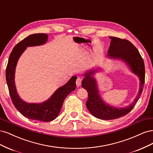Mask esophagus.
<instances>
[{
    "mask_svg": "<svg viewBox=\"0 0 153 153\" xmlns=\"http://www.w3.org/2000/svg\"><path fill=\"white\" fill-rule=\"evenodd\" d=\"M82 80V78L81 77H78L76 79V85L77 86H80L81 85V82Z\"/></svg>",
    "mask_w": 153,
    "mask_h": 153,
    "instance_id": "esophagus-1",
    "label": "esophagus"
}]
</instances>
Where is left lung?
<instances>
[{
	"label": "left lung",
	"instance_id": "obj_1",
	"mask_svg": "<svg viewBox=\"0 0 153 153\" xmlns=\"http://www.w3.org/2000/svg\"><path fill=\"white\" fill-rule=\"evenodd\" d=\"M109 38L111 42L107 56L112 58H120L126 62L131 70L139 77L140 84L139 94L131 104L125 108H115L108 105L101 99L96 80L92 76L95 71H91L85 74V77L82 81L81 86L88 93V100L86 103L87 109L93 116L105 120L117 119L130 112L139 99L145 82L144 62L135 46L125 39L115 37H109Z\"/></svg>",
	"mask_w": 153,
	"mask_h": 153
}]
</instances>
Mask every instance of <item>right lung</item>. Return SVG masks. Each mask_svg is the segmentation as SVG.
<instances>
[{
    "mask_svg": "<svg viewBox=\"0 0 153 153\" xmlns=\"http://www.w3.org/2000/svg\"><path fill=\"white\" fill-rule=\"evenodd\" d=\"M48 37L46 33L32 34L18 42L10 54L6 71L9 94L16 109L28 119L44 122L51 121L58 116L65 98L76 89L77 77L73 76L65 85L58 88L47 101L41 103H28L23 101L17 94L14 73L18 58L26 48L41 45L47 41Z\"/></svg>",
    "mask_w": 153,
    "mask_h": 153,
    "instance_id": "1",
    "label": "right lung"
}]
</instances>
